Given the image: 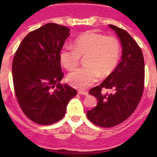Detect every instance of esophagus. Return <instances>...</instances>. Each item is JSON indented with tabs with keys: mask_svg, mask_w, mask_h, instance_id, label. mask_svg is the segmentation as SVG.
I'll return each instance as SVG.
<instances>
[{
	"mask_svg": "<svg viewBox=\"0 0 157 157\" xmlns=\"http://www.w3.org/2000/svg\"><path fill=\"white\" fill-rule=\"evenodd\" d=\"M78 94L80 95H84V96H88V92L83 91V90H79Z\"/></svg>",
	"mask_w": 157,
	"mask_h": 157,
	"instance_id": "1",
	"label": "esophagus"
}]
</instances>
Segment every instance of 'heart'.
Listing matches in <instances>:
<instances>
[{
  "instance_id": "1",
  "label": "heart",
  "mask_w": 157,
  "mask_h": 157,
  "mask_svg": "<svg viewBox=\"0 0 157 157\" xmlns=\"http://www.w3.org/2000/svg\"><path fill=\"white\" fill-rule=\"evenodd\" d=\"M120 55L121 45L116 38L90 30L77 36L73 46L64 45L60 51L59 58L64 68L72 71L80 64V57L85 56L86 66L69 74L67 80L74 87L86 89L100 75L105 77L113 72Z\"/></svg>"
}]
</instances>
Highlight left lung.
<instances>
[{"instance_id": "1", "label": "left lung", "mask_w": 157, "mask_h": 157, "mask_svg": "<svg viewBox=\"0 0 157 157\" xmlns=\"http://www.w3.org/2000/svg\"><path fill=\"white\" fill-rule=\"evenodd\" d=\"M109 27L116 33L122 46L121 61L115 71L99 86L89 93L97 99L96 107L87 111L91 122L102 128H111L125 121L134 112L144 87V59L137 42L125 30L114 25ZM103 88L113 94L101 93Z\"/></svg>"}]
</instances>
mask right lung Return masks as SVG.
<instances>
[{
	"mask_svg": "<svg viewBox=\"0 0 157 157\" xmlns=\"http://www.w3.org/2000/svg\"><path fill=\"white\" fill-rule=\"evenodd\" d=\"M70 29L50 23L29 33L13 57V80L20 108L31 121L47 125L62 119L75 89L64 83L59 53Z\"/></svg>",
	"mask_w": 157,
	"mask_h": 157,
	"instance_id": "right-lung-1",
	"label": "right lung"
}]
</instances>
